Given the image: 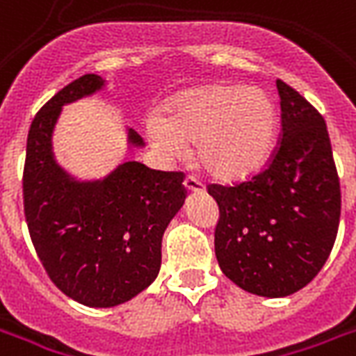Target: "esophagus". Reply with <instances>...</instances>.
<instances>
[{
  "mask_svg": "<svg viewBox=\"0 0 356 356\" xmlns=\"http://www.w3.org/2000/svg\"><path fill=\"white\" fill-rule=\"evenodd\" d=\"M184 188H186V192H202L203 184L196 177H186L184 179Z\"/></svg>",
  "mask_w": 356,
  "mask_h": 356,
  "instance_id": "esophagus-1",
  "label": "esophagus"
}]
</instances>
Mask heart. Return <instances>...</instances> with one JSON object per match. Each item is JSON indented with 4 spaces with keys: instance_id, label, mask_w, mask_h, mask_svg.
<instances>
[{
    "instance_id": "1",
    "label": "heart",
    "mask_w": 356,
    "mask_h": 356,
    "mask_svg": "<svg viewBox=\"0 0 356 356\" xmlns=\"http://www.w3.org/2000/svg\"><path fill=\"white\" fill-rule=\"evenodd\" d=\"M147 134L168 154L194 143V156L209 173L241 179L257 172L275 147L276 106L263 89L197 86L172 95Z\"/></svg>"
}]
</instances>
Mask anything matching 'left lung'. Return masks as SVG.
<instances>
[{
  "label": "left lung",
  "mask_w": 356,
  "mask_h": 356,
  "mask_svg": "<svg viewBox=\"0 0 356 356\" xmlns=\"http://www.w3.org/2000/svg\"><path fill=\"white\" fill-rule=\"evenodd\" d=\"M282 132L267 166L233 186L209 184L220 218L214 252L222 273L259 297H287L329 259L341 194L325 119L302 95L276 80Z\"/></svg>",
  "instance_id": "left-lung-1"
}]
</instances>
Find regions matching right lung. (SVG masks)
Wrapping results in <instances>:
<instances>
[{
    "mask_svg": "<svg viewBox=\"0 0 356 356\" xmlns=\"http://www.w3.org/2000/svg\"><path fill=\"white\" fill-rule=\"evenodd\" d=\"M104 80L83 74L56 93L29 127L24 164V214L50 280L80 305L112 308L154 282L162 235L183 207L181 172L124 162L97 181H78L51 153V134L65 104L97 93ZM132 147L142 136L129 130Z\"/></svg>",
    "mask_w": 356,
    "mask_h": 356,
    "instance_id": "1",
    "label": "right lung"
}]
</instances>
